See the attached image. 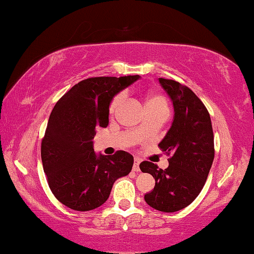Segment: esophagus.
Returning a JSON list of instances; mask_svg holds the SVG:
<instances>
[{
  "mask_svg": "<svg viewBox=\"0 0 254 254\" xmlns=\"http://www.w3.org/2000/svg\"><path fill=\"white\" fill-rule=\"evenodd\" d=\"M139 163H140V160L138 157H135L134 159V165H132V170H134L135 172H138L139 171Z\"/></svg>",
  "mask_w": 254,
  "mask_h": 254,
  "instance_id": "1",
  "label": "esophagus"
}]
</instances>
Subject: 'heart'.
Returning <instances> with one entry per match:
<instances>
[{
  "label": "heart",
  "mask_w": 254,
  "mask_h": 254,
  "mask_svg": "<svg viewBox=\"0 0 254 254\" xmlns=\"http://www.w3.org/2000/svg\"><path fill=\"white\" fill-rule=\"evenodd\" d=\"M124 100V95L120 93L117 94L116 97L112 98L110 105H109V114L114 115L116 111H117L118 107L120 106V103L123 102ZM145 108H146V111L148 110H159V111H169V105H168V100L165 99L162 94L159 93H151L147 95L146 101H145ZM139 132L143 134L144 129L143 127L139 128Z\"/></svg>",
  "instance_id": "obj_1"
}]
</instances>
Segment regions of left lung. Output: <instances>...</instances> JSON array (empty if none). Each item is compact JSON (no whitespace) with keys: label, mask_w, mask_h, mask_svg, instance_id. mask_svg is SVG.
I'll return each mask as SVG.
<instances>
[{"label":"left lung","mask_w":254,"mask_h":254,"mask_svg":"<svg viewBox=\"0 0 254 254\" xmlns=\"http://www.w3.org/2000/svg\"><path fill=\"white\" fill-rule=\"evenodd\" d=\"M159 81L174 107L172 126L159 144L170 156L169 166L162 170L144 161L139 168L155 179L145 201L156 210L173 213L189 206L205 186L215 156L214 132L209 112L192 90L174 80Z\"/></svg>","instance_id":"8db88e82"}]
</instances>
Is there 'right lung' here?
I'll return each mask as SVG.
<instances>
[{"label": "right lung", "instance_id": "add662e5", "mask_svg": "<svg viewBox=\"0 0 254 254\" xmlns=\"http://www.w3.org/2000/svg\"><path fill=\"white\" fill-rule=\"evenodd\" d=\"M139 75L98 76L78 82L56 102L41 140V161L47 182L58 201L88 211L109 198L114 182L131 171L134 157L125 151L94 153L95 128L109 124L115 94Z\"/></svg>", "mask_w": 254, "mask_h": 254}]
</instances>
